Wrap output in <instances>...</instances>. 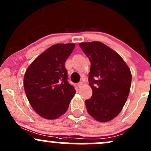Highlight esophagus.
Masks as SVG:
<instances>
[{
	"label": "esophagus",
	"mask_w": 151,
	"mask_h": 151,
	"mask_svg": "<svg viewBox=\"0 0 151 151\" xmlns=\"http://www.w3.org/2000/svg\"><path fill=\"white\" fill-rule=\"evenodd\" d=\"M83 83H79L78 84H77V86L79 87V88H82V86H83Z\"/></svg>",
	"instance_id": "34e87169"
}]
</instances>
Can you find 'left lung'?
I'll list each match as a JSON object with an SVG mask.
<instances>
[{
	"mask_svg": "<svg viewBox=\"0 0 151 151\" xmlns=\"http://www.w3.org/2000/svg\"><path fill=\"white\" fill-rule=\"evenodd\" d=\"M79 45L91 63L88 80L93 94L85 100L87 110L96 121L107 122L121 112L127 100L131 71L116 52L101 42H82Z\"/></svg>",
	"mask_w": 151,
	"mask_h": 151,
	"instance_id": "obj_1",
	"label": "left lung"
}]
</instances>
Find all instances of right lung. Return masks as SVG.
Listing matches in <instances>:
<instances>
[{
	"label": "right lung",
	"instance_id": "add662e5",
	"mask_svg": "<svg viewBox=\"0 0 151 151\" xmlns=\"http://www.w3.org/2000/svg\"><path fill=\"white\" fill-rule=\"evenodd\" d=\"M74 44H56L38 56L27 68L24 88L29 103L42 118L56 119L68 108L75 89L65 68Z\"/></svg>",
	"mask_w": 151,
	"mask_h": 151
}]
</instances>
